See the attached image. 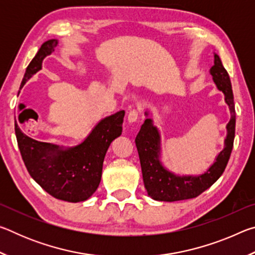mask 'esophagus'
I'll return each instance as SVG.
<instances>
[{
    "instance_id": "obj_1",
    "label": "esophagus",
    "mask_w": 255,
    "mask_h": 255,
    "mask_svg": "<svg viewBox=\"0 0 255 255\" xmlns=\"http://www.w3.org/2000/svg\"><path fill=\"white\" fill-rule=\"evenodd\" d=\"M138 116H139V111L136 110V109L130 110V112H129V114H128V122H129V123H135V122H137Z\"/></svg>"
}]
</instances>
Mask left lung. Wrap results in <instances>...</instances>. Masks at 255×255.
Segmentation results:
<instances>
[{"label": "left lung", "instance_id": "8db88e82", "mask_svg": "<svg viewBox=\"0 0 255 255\" xmlns=\"http://www.w3.org/2000/svg\"><path fill=\"white\" fill-rule=\"evenodd\" d=\"M210 74L213 75L217 89L225 96V102L231 111V120L226 127L225 147L204 174L197 176L176 175L167 171L159 161L161 137L157 128L153 125V120L146 119L136 136L135 143L139 155L145 188L148 196L154 200L172 202L196 198L210 188L225 171L234 144L236 116L230 76L217 54H215V62L214 66L210 68ZM145 115L148 116V112H145Z\"/></svg>", "mask_w": 255, "mask_h": 255}]
</instances>
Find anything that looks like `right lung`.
Instances as JSON below:
<instances>
[{
  "label": "right lung",
  "mask_w": 255,
  "mask_h": 255,
  "mask_svg": "<svg viewBox=\"0 0 255 255\" xmlns=\"http://www.w3.org/2000/svg\"><path fill=\"white\" fill-rule=\"evenodd\" d=\"M58 41L47 40L25 70L20 89L41 70L42 60L55 50ZM125 111L106 117L92 129L84 141L74 147L32 139L14 124L21 156L29 174L56 199L80 202L89 199L101 181L102 165L111 141L122 135Z\"/></svg>",
  "instance_id": "right-lung-1"
}]
</instances>
